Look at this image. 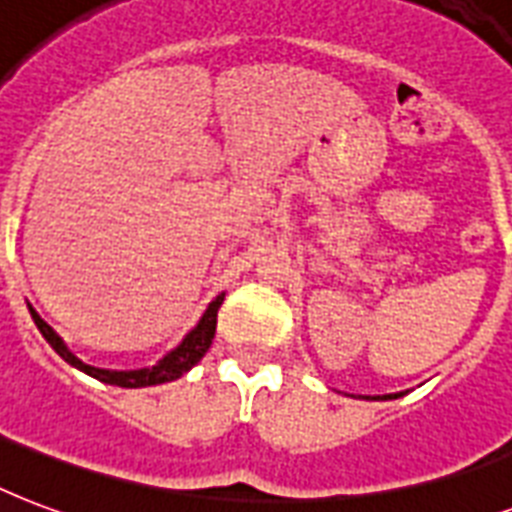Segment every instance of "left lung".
<instances>
[{
	"instance_id": "obj_1",
	"label": "left lung",
	"mask_w": 512,
	"mask_h": 512,
	"mask_svg": "<svg viewBox=\"0 0 512 512\" xmlns=\"http://www.w3.org/2000/svg\"><path fill=\"white\" fill-rule=\"evenodd\" d=\"M382 398H384V400H387V398H398V395H382Z\"/></svg>"
}]
</instances>
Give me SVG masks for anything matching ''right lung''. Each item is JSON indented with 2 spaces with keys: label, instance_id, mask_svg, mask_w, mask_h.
<instances>
[{
  "label": "right lung",
  "instance_id": "add662e5",
  "mask_svg": "<svg viewBox=\"0 0 512 512\" xmlns=\"http://www.w3.org/2000/svg\"><path fill=\"white\" fill-rule=\"evenodd\" d=\"M221 301H224V296H216V299L211 301V307L205 310V315H202V320L197 323V328L186 334V339L178 344L176 350L168 352L157 366L141 368V371H106V368L87 366V363H82V360L74 358V355L66 350V344L61 342V336L55 334L53 328L47 326L45 320L39 318L34 310H31V318H34L37 328L42 331V336L50 342V347H53V350L58 352L66 363L82 368L85 374L95 376V379H101V382L106 384H117V387H152V384L173 382V379H178V376H184L189 368L200 363V358L205 355V352L211 350L213 336H216V315H219Z\"/></svg>",
  "mask_w": 512,
  "mask_h": 512
}]
</instances>
